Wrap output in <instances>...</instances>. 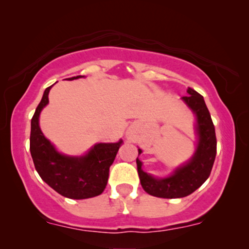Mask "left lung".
<instances>
[{"instance_id": "1", "label": "left lung", "mask_w": 249, "mask_h": 249, "mask_svg": "<svg viewBox=\"0 0 249 249\" xmlns=\"http://www.w3.org/2000/svg\"><path fill=\"white\" fill-rule=\"evenodd\" d=\"M188 95L182 100L192 108L197 118V132H198V146L192 160L166 178H154L142 171V162L138 158V176L142 187L149 195L161 198H180L188 196L199 188L212 171L214 160L216 155V136L215 129L209 108L203 96L194 90L187 89ZM142 149H138V155Z\"/></svg>"}]
</instances>
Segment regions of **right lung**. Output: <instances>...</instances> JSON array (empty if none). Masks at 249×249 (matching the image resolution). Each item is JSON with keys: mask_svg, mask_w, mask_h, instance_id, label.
<instances>
[{"mask_svg": "<svg viewBox=\"0 0 249 249\" xmlns=\"http://www.w3.org/2000/svg\"><path fill=\"white\" fill-rule=\"evenodd\" d=\"M84 76L68 78L69 80ZM47 87L42 101L36 107L30 130V154L36 171L47 185L60 195L72 199H85L101 195L107 183L108 170L113 163L122 141L119 142H100L86 155L69 156L57 152L45 138L39 128V114L49 103Z\"/></svg>", "mask_w": 249, "mask_h": 249, "instance_id": "obj_1", "label": "right lung"}]
</instances>
